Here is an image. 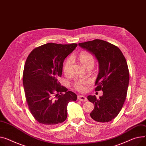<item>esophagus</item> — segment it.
Returning a JSON list of instances; mask_svg holds the SVG:
<instances>
[{"mask_svg":"<svg viewBox=\"0 0 146 146\" xmlns=\"http://www.w3.org/2000/svg\"><path fill=\"white\" fill-rule=\"evenodd\" d=\"M78 99L80 100V101H82V102H86L88 100L87 98L85 96H83V95H80L78 96Z\"/></svg>","mask_w":146,"mask_h":146,"instance_id":"esophagus-1","label":"esophagus"}]
</instances>
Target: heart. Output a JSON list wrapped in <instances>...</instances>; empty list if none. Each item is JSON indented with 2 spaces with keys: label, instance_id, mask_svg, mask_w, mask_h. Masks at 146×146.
I'll return each mask as SVG.
<instances>
[{
  "label": "heart",
  "instance_id": "1",
  "mask_svg": "<svg viewBox=\"0 0 146 146\" xmlns=\"http://www.w3.org/2000/svg\"><path fill=\"white\" fill-rule=\"evenodd\" d=\"M78 57H79V59L82 64L85 68L89 65L94 64V58L92 55L88 52L82 51L79 54ZM72 64V58H68L65 61L63 66V71L65 75H68L70 73ZM89 81L87 80H79L74 83V86L78 91L82 92H85L86 90V84L89 83Z\"/></svg>",
  "mask_w": 146,
  "mask_h": 146
}]
</instances>
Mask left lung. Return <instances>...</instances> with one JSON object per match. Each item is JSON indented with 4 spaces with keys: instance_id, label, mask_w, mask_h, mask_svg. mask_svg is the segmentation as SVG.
Returning <instances> with one entry per match:
<instances>
[{
    "instance_id": "8db88e82",
    "label": "left lung",
    "mask_w": 146,
    "mask_h": 146,
    "mask_svg": "<svg viewBox=\"0 0 146 146\" xmlns=\"http://www.w3.org/2000/svg\"><path fill=\"white\" fill-rule=\"evenodd\" d=\"M78 45L93 54L99 63L95 91L102 90L103 95L99 99L95 95L88 96L89 101L94 105L91 118L98 122L110 121L118 115L126 100L129 83L126 60L117 47L102 40Z\"/></svg>"
}]
</instances>
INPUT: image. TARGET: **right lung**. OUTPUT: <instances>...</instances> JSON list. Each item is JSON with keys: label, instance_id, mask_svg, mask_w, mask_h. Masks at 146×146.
I'll use <instances>...</instances> for the list:
<instances>
[{"label": "right lung", "instance_id": "right-lung-1", "mask_svg": "<svg viewBox=\"0 0 146 146\" xmlns=\"http://www.w3.org/2000/svg\"><path fill=\"white\" fill-rule=\"evenodd\" d=\"M76 46L75 43H47L35 48L26 60L23 76L26 101L33 117L45 126L64 121L67 105L77 99L75 93L67 91L58 81L64 60Z\"/></svg>", "mask_w": 146, "mask_h": 146}]
</instances>
